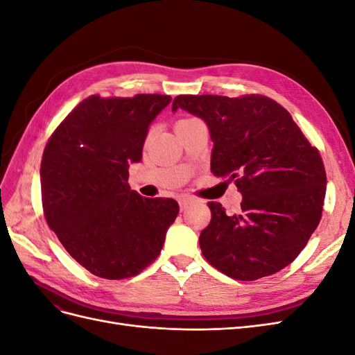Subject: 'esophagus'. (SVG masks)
I'll use <instances>...</instances> for the list:
<instances>
[{"mask_svg": "<svg viewBox=\"0 0 355 355\" xmlns=\"http://www.w3.org/2000/svg\"><path fill=\"white\" fill-rule=\"evenodd\" d=\"M189 201H191V198H189V197H180V198H179V207H180V211H184V210L188 207Z\"/></svg>", "mask_w": 355, "mask_h": 355, "instance_id": "esophagus-1", "label": "esophagus"}]
</instances>
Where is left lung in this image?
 Returning a JSON list of instances; mask_svg holds the SVG:
<instances>
[{
	"label": "left lung",
	"instance_id": "1",
	"mask_svg": "<svg viewBox=\"0 0 355 355\" xmlns=\"http://www.w3.org/2000/svg\"><path fill=\"white\" fill-rule=\"evenodd\" d=\"M178 110L206 123L213 142L211 171L235 180L243 196L239 214L209 202L211 220L200 234L207 262L244 282L292 263L323 210L326 171L317 148L266 96L180 94L171 106Z\"/></svg>",
	"mask_w": 355,
	"mask_h": 355
}]
</instances>
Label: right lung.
Instances as JSON below:
<instances>
[{
    "label": "right lung",
    "instance_id": "add662e5",
    "mask_svg": "<svg viewBox=\"0 0 355 355\" xmlns=\"http://www.w3.org/2000/svg\"><path fill=\"white\" fill-rule=\"evenodd\" d=\"M166 94L90 96L51 135L41 159L46 220L67 252L92 274L121 280L159 254L179 213L173 198H145L128 187L149 125Z\"/></svg>",
    "mask_w": 355,
    "mask_h": 355
}]
</instances>
